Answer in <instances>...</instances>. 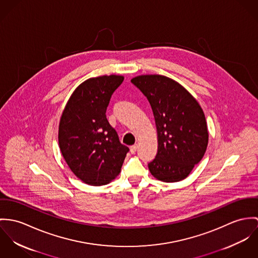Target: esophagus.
Masks as SVG:
<instances>
[{"instance_id": "esophagus-1", "label": "esophagus", "mask_w": 258, "mask_h": 258, "mask_svg": "<svg viewBox=\"0 0 258 258\" xmlns=\"http://www.w3.org/2000/svg\"><path fill=\"white\" fill-rule=\"evenodd\" d=\"M130 150H131V152L134 154V153H136V151L138 150V144H134V145H132L131 147H130Z\"/></svg>"}]
</instances>
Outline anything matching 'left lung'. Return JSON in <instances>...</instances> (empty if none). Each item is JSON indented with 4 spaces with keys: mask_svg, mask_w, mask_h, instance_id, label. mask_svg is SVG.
I'll use <instances>...</instances> for the list:
<instances>
[{
    "mask_svg": "<svg viewBox=\"0 0 258 258\" xmlns=\"http://www.w3.org/2000/svg\"><path fill=\"white\" fill-rule=\"evenodd\" d=\"M131 81L147 98L155 119L158 147L148 163L149 171L162 182L185 179L200 162L209 142L200 104L181 84L163 75H140Z\"/></svg>",
    "mask_w": 258,
    "mask_h": 258,
    "instance_id": "1",
    "label": "left lung"
}]
</instances>
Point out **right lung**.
I'll return each mask as SVG.
<instances>
[{"mask_svg": "<svg viewBox=\"0 0 258 258\" xmlns=\"http://www.w3.org/2000/svg\"><path fill=\"white\" fill-rule=\"evenodd\" d=\"M121 75H103L82 82L70 96L58 127L59 148L71 171L91 186L112 182L128 147L119 143L106 111Z\"/></svg>", "mask_w": 258, "mask_h": 258, "instance_id": "obj_1", "label": "right lung"}]
</instances>
